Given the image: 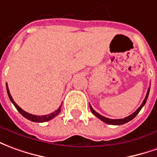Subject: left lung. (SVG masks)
I'll list each match as a JSON object with an SVG mask.
<instances>
[{"label":"left lung","mask_w":157,"mask_h":157,"mask_svg":"<svg viewBox=\"0 0 157 157\" xmlns=\"http://www.w3.org/2000/svg\"><path fill=\"white\" fill-rule=\"evenodd\" d=\"M150 89H151V87L148 88L146 95H145V97H144V101H143V102H142V104L140 105V107H139V108H138L137 110L134 112V113H132L131 115L126 117H124V118H120V119H111V118H108V117H103L102 115H101V114H99L98 112H95L94 109H93V107L90 105V107L91 112H92V113L94 114V116L96 117H98L99 119H101V121H103L104 123H107V124H110V125H122V124H124V123H128V122L131 121L132 119H134V117L137 116L138 113L140 112V111L141 109H142V107L144 106V104L146 103L148 96H149V93H150Z\"/></svg>","instance_id":"8db88e82"}]
</instances>
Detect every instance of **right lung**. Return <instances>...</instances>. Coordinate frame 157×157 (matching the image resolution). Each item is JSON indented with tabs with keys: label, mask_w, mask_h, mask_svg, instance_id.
<instances>
[{
	"label": "right lung",
	"mask_w": 157,
	"mask_h": 157,
	"mask_svg": "<svg viewBox=\"0 0 157 157\" xmlns=\"http://www.w3.org/2000/svg\"><path fill=\"white\" fill-rule=\"evenodd\" d=\"M6 91H7V94H8V97H9L10 101H12V103L14 105V106L16 107L17 110L20 112V114H22V116L24 117L25 118H27L28 120H30L31 122H34V123H44V122H47L49 120L54 118L55 117L57 116L59 113L61 112V109H62V105H63V104L60 105L59 108L57 109V110H56L55 112H52V113H50V114H47V115L37 116V115H33V114H30V113H29V112H25V111H23V109L17 105L16 102L13 101V97H12V95L10 94V91L9 89H8V85H7V84H6Z\"/></svg>",
	"instance_id": "obj_1"
}]
</instances>
